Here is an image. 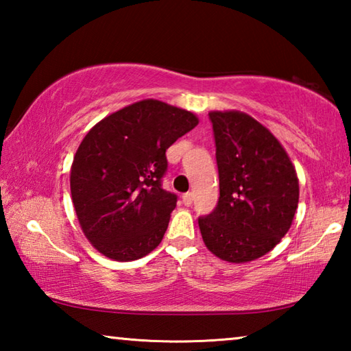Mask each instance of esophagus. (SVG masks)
<instances>
[{
    "label": "esophagus",
    "mask_w": 351,
    "mask_h": 351,
    "mask_svg": "<svg viewBox=\"0 0 351 351\" xmlns=\"http://www.w3.org/2000/svg\"><path fill=\"white\" fill-rule=\"evenodd\" d=\"M182 203L186 204V206H190L193 203V193L192 192H187V193H184L182 195Z\"/></svg>",
    "instance_id": "esophagus-1"
}]
</instances>
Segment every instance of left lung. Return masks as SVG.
<instances>
[{
    "label": "left lung",
    "mask_w": 351,
    "mask_h": 351,
    "mask_svg": "<svg viewBox=\"0 0 351 351\" xmlns=\"http://www.w3.org/2000/svg\"><path fill=\"white\" fill-rule=\"evenodd\" d=\"M219 176L218 204L198 224L212 254L246 263L274 249L293 224L299 180L280 142L241 111H210Z\"/></svg>",
    "instance_id": "obj_1"
}]
</instances>
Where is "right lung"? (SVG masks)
Segmentation results:
<instances>
[{"label": "right lung", "mask_w": 351, "mask_h": 351, "mask_svg": "<svg viewBox=\"0 0 351 351\" xmlns=\"http://www.w3.org/2000/svg\"><path fill=\"white\" fill-rule=\"evenodd\" d=\"M197 125L193 112L145 99L86 133L71 165V197L83 234L100 254L132 261L161 243L178 199L162 189L165 152Z\"/></svg>", "instance_id": "add662e5"}]
</instances>
